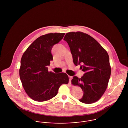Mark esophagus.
<instances>
[{
    "label": "esophagus",
    "mask_w": 128,
    "mask_h": 128,
    "mask_svg": "<svg viewBox=\"0 0 128 128\" xmlns=\"http://www.w3.org/2000/svg\"><path fill=\"white\" fill-rule=\"evenodd\" d=\"M68 78H69V82H70V84H71V80L72 79V77L70 76H69Z\"/></svg>",
    "instance_id": "esophagus-1"
}]
</instances>
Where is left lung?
<instances>
[{
	"label": "left lung",
	"instance_id": "1",
	"mask_svg": "<svg viewBox=\"0 0 128 128\" xmlns=\"http://www.w3.org/2000/svg\"><path fill=\"white\" fill-rule=\"evenodd\" d=\"M64 40L70 46L74 64H81L80 69L85 72L82 78L74 76L72 80V84L79 86L84 92L80 101L96 102L106 91L111 75L108 53L96 40L82 32H68Z\"/></svg>",
	"mask_w": 128,
	"mask_h": 128
}]
</instances>
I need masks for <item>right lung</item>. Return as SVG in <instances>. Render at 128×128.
<instances>
[{
    "label": "right lung",
    "mask_w": 128,
    "mask_h": 128,
    "mask_svg": "<svg viewBox=\"0 0 128 128\" xmlns=\"http://www.w3.org/2000/svg\"><path fill=\"white\" fill-rule=\"evenodd\" d=\"M65 33H50L37 38L25 50L20 60V79L25 91L38 102L48 101L57 94L60 87L68 84L66 73L48 71L53 60V46L63 38Z\"/></svg>",
    "instance_id": "add662e5"
}]
</instances>
